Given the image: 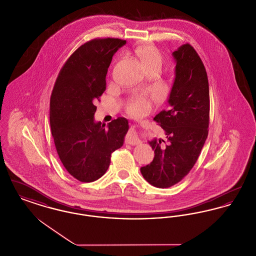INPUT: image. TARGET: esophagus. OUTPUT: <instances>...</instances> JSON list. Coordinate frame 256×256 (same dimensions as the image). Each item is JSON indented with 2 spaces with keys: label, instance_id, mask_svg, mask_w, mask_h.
<instances>
[{
  "label": "esophagus",
  "instance_id": "34e87169",
  "mask_svg": "<svg viewBox=\"0 0 256 256\" xmlns=\"http://www.w3.org/2000/svg\"><path fill=\"white\" fill-rule=\"evenodd\" d=\"M126 144H130L132 146H135V145H138L141 143V141L137 138L136 134H135V130H134V128H130L128 134L126 136Z\"/></svg>",
  "mask_w": 256,
  "mask_h": 256
}]
</instances>
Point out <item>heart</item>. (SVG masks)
Segmentation results:
<instances>
[{
    "instance_id": "heart-1",
    "label": "heart",
    "mask_w": 256,
    "mask_h": 256,
    "mask_svg": "<svg viewBox=\"0 0 256 256\" xmlns=\"http://www.w3.org/2000/svg\"><path fill=\"white\" fill-rule=\"evenodd\" d=\"M136 52L146 69L150 68L152 66H159V67L162 66V62H163L162 54L154 46L144 45L136 50ZM150 108H152V100L145 96H140V97L135 98L128 104L126 111L128 114L132 116L140 117L146 114L150 110Z\"/></svg>"
}]
</instances>
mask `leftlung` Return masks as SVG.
I'll return each instance as SVG.
<instances>
[{"mask_svg": "<svg viewBox=\"0 0 256 256\" xmlns=\"http://www.w3.org/2000/svg\"><path fill=\"white\" fill-rule=\"evenodd\" d=\"M176 78L169 98V110L154 118L167 135L152 140V162L140 170L148 182L168 188L192 170L206 143L209 126V84L206 67L196 50L184 44L172 52Z\"/></svg>", "mask_w": 256, "mask_h": 256, "instance_id": "1", "label": "left lung"}]
</instances>
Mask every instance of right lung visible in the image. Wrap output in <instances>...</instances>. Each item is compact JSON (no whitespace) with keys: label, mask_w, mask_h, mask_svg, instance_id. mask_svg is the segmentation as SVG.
Segmentation results:
<instances>
[{"label":"right lung","mask_w":256,"mask_h":256,"mask_svg":"<svg viewBox=\"0 0 256 256\" xmlns=\"http://www.w3.org/2000/svg\"><path fill=\"white\" fill-rule=\"evenodd\" d=\"M126 44L119 38H95L74 52L63 64L50 100V124L54 146L67 172L82 182L102 176L111 154L120 148L128 122L118 117L95 122V106L106 91L113 54Z\"/></svg>","instance_id":"obj_1"}]
</instances>
